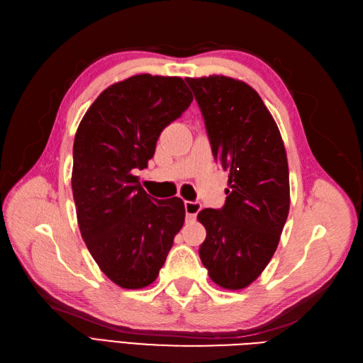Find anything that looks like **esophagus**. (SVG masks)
<instances>
[{
	"label": "esophagus",
	"instance_id": "34e87169",
	"mask_svg": "<svg viewBox=\"0 0 363 363\" xmlns=\"http://www.w3.org/2000/svg\"><path fill=\"white\" fill-rule=\"evenodd\" d=\"M184 211L188 219H195L196 213L201 211V204L199 201H184Z\"/></svg>",
	"mask_w": 363,
	"mask_h": 363
}]
</instances>
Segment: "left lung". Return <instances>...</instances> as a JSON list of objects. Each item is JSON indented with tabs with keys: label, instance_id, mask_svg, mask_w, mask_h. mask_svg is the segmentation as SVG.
Wrapping results in <instances>:
<instances>
[{
	"label": "left lung",
	"instance_id": "left-lung-1",
	"mask_svg": "<svg viewBox=\"0 0 363 363\" xmlns=\"http://www.w3.org/2000/svg\"><path fill=\"white\" fill-rule=\"evenodd\" d=\"M215 160L228 171L223 208H204L200 259L218 286L244 289L267 268L289 213L286 150L272 115L247 83L224 75L186 79Z\"/></svg>",
	"mask_w": 363,
	"mask_h": 363
}]
</instances>
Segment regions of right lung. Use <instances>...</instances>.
<instances>
[{
    "mask_svg": "<svg viewBox=\"0 0 363 363\" xmlns=\"http://www.w3.org/2000/svg\"><path fill=\"white\" fill-rule=\"evenodd\" d=\"M192 100L180 77L139 74L108 86L77 128L71 183L80 233L96 265L124 289L157 279L183 227V201L151 199L135 172Z\"/></svg>",
    "mask_w": 363,
    "mask_h": 363,
    "instance_id": "1",
    "label": "right lung"
}]
</instances>
